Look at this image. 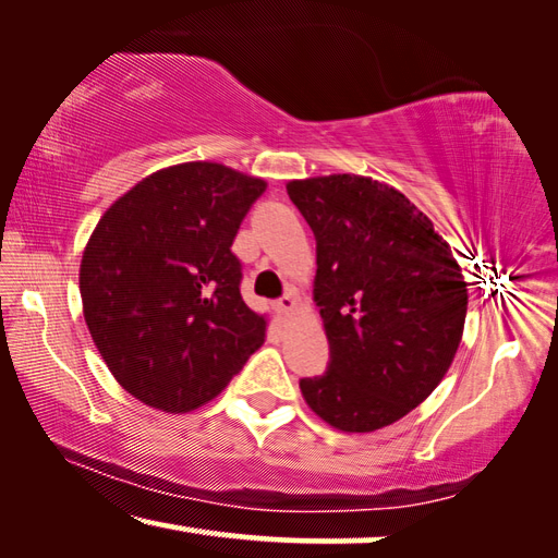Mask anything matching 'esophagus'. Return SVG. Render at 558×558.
<instances>
[{
    "instance_id": "esophagus-1",
    "label": "esophagus",
    "mask_w": 558,
    "mask_h": 558,
    "mask_svg": "<svg viewBox=\"0 0 558 558\" xmlns=\"http://www.w3.org/2000/svg\"><path fill=\"white\" fill-rule=\"evenodd\" d=\"M277 306L281 308V312H291V308L296 306V296L291 294V291H289V294H284V296H279V299H277Z\"/></svg>"
}]
</instances>
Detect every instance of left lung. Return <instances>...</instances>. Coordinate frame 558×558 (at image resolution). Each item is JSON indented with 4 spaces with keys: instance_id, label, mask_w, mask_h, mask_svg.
<instances>
[{
    "instance_id": "1",
    "label": "left lung",
    "mask_w": 558,
    "mask_h": 558,
    "mask_svg": "<svg viewBox=\"0 0 558 558\" xmlns=\"http://www.w3.org/2000/svg\"><path fill=\"white\" fill-rule=\"evenodd\" d=\"M316 239L314 302L329 366L306 404L341 432H374L436 389L457 354L466 281L449 244L404 194L356 174L287 184Z\"/></svg>"
}]
</instances>
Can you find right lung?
<instances>
[{
	"label": "right lung",
	"mask_w": 558,
	"mask_h": 558,
	"mask_svg": "<svg viewBox=\"0 0 558 558\" xmlns=\"http://www.w3.org/2000/svg\"><path fill=\"white\" fill-rule=\"evenodd\" d=\"M262 179L190 161L142 179L99 219L82 256L84 319L109 372L144 404L202 407L264 344L231 252Z\"/></svg>",
	"instance_id": "1"
}]
</instances>
